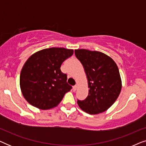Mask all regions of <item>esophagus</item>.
<instances>
[{
	"mask_svg": "<svg viewBox=\"0 0 146 146\" xmlns=\"http://www.w3.org/2000/svg\"><path fill=\"white\" fill-rule=\"evenodd\" d=\"M77 88H78V85H77V84H76L75 86H73V90H74V91L76 90Z\"/></svg>",
	"mask_w": 146,
	"mask_h": 146,
	"instance_id": "1",
	"label": "esophagus"
}]
</instances>
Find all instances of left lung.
Segmentation results:
<instances>
[{"label": "left lung", "mask_w": 146, "mask_h": 146, "mask_svg": "<svg viewBox=\"0 0 146 146\" xmlns=\"http://www.w3.org/2000/svg\"><path fill=\"white\" fill-rule=\"evenodd\" d=\"M75 55L86 74L89 91L84 100H78L79 107L90 114L106 111L119 96L121 80L113 60L101 52L75 50Z\"/></svg>", "instance_id": "left-lung-1"}]
</instances>
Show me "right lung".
<instances>
[{
    "instance_id": "1",
    "label": "right lung",
    "mask_w": 146,
    "mask_h": 146,
    "mask_svg": "<svg viewBox=\"0 0 146 146\" xmlns=\"http://www.w3.org/2000/svg\"><path fill=\"white\" fill-rule=\"evenodd\" d=\"M72 49L50 48L38 51L29 58L20 75V86L28 102L41 110L57 106L72 86L61 64L73 54Z\"/></svg>"
}]
</instances>
